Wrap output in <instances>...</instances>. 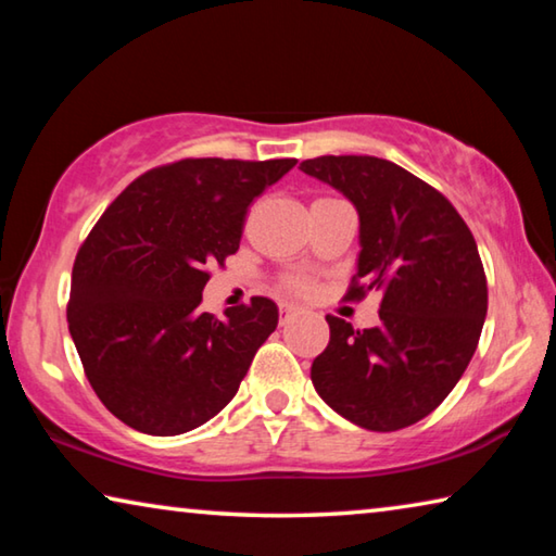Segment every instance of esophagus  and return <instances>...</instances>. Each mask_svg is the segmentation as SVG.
<instances>
[{
	"label": "esophagus",
	"mask_w": 556,
	"mask_h": 556,
	"mask_svg": "<svg viewBox=\"0 0 556 556\" xmlns=\"http://www.w3.org/2000/svg\"><path fill=\"white\" fill-rule=\"evenodd\" d=\"M296 314V308L294 306H289V304H279V324L285 326V324H289L291 321V316Z\"/></svg>",
	"instance_id": "esophagus-1"
}]
</instances>
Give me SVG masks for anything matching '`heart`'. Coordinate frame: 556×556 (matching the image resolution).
<instances>
[{
	"instance_id": "1",
	"label": "heart",
	"mask_w": 556,
	"mask_h": 556,
	"mask_svg": "<svg viewBox=\"0 0 556 556\" xmlns=\"http://www.w3.org/2000/svg\"><path fill=\"white\" fill-rule=\"evenodd\" d=\"M277 287L291 296H308L314 291V279L304 271H291V275L279 277Z\"/></svg>"
}]
</instances>
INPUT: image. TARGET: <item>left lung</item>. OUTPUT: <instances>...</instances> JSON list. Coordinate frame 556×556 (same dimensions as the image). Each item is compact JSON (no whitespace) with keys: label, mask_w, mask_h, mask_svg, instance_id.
Listing matches in <instances>:
<instances>
[{"label":"left lung","mask_w":556,"mask_h":556,"mask_svg":"<svg viewBox=\"0 0 556 556\" xmlns=\"http://www.w3.org/2000/svg\"><path fill=\"white\" fill-rule=\"evenodd\" d=\"M301 172L331 184L361 215L348 301L380 291V324L326 316L331 341L312 365L328 407L370 431L417 425L456 388L476 353L488 281L473 232L444 193L378 156H316Z\"/></svg>","instance_id":"left-lung-1"}]
</instances>
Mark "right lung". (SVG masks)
Segmentation results:
<instances>
[{"instance_id": "right-lung-1", "label": "right lung", "mask_w": 556, "mask_h": 556, "mask_svg": "<svg viewBox=\"0 0 556 556\" xmlns=\"http://www.w3.org/2000/svg\"><path fill=\"white\" fill-rule=\"evenodd\" d=\"M296 159H178L135 178L83 240L65 316L100 402L127 427L176 437L228 404L277 328L267 296L203 312L211 269L238 252L252 201Z\"/></svg>"}]
</instances>
